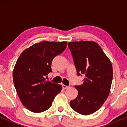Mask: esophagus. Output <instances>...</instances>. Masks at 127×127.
<instances>
[{
    "label": "esophagus",
    "mask_w": 127,
    "mask_h": 127,
    "mask_svg": "<svg viewBox=\"0 0 127 127\" xmlns=\"http://www.w3.org/2000/svg\"><path fill=\"white\" fill-rule=\"evenodd\" d=\"M62 87H63V88L64 90H65V89H67V88H68V87H67V86H66V85H63Z\"/></svg>",
    "instance_id": "34e87169"
}]
</instances>
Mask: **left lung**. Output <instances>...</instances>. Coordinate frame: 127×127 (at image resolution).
<instances>
[{
	"label": "left lung",
	"instance_id": "8db88e82",
	"mask_svg": "<svg viewBox=\"0 0 127 127\" xmlns=\"http://www.w3.org/2000/svg\"><path fill=\"white\" fill-rule=\"evenodd\" d=\"M68 46L77 74L85 76L82 85L75 86L78 94L70 104L80 114H92L101 107L110 93L113 79L111 62L95 42H68Z\"/></svg>",
	"mask_w": 127,
	"mask_h": 127
}]
</instances>
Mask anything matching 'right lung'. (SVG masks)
<instances>
[{
  "instance_id": "add662e5",
  "label": "right lung",
  "mask_w": 127,
  "mask_h": 127,
  "mask_svg": "<svg viewBox=\"0 0 127 127\" xmlns=\"http://www.w3.org/2000/svg\"><path fill=\"white\" fill-rule=\"evenodd\" d=\"M67 42L42 41L26 49L17 60L13 81L22 104L34 113L48 109L62 86L46 81L52 61L66 48Z\"/></svg>"
}]
</instances>
